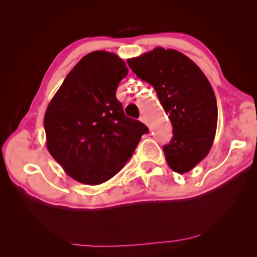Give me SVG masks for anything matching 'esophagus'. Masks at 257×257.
Here are the masks:
<instances>
[{"instance_id":"1","label":"esophagus","mask_w":257,"mask_h":257,"mask_svg":"<svg viewBox=\"0 0 257 257\" xmlns=\"http://www.w3.org/2000/svg\"><path fill=\"white\" fill-rule=\"evenodd\" d=\"M139 121H142V122H143V123H145V124H147V119L145 118V116H144V115H142V116H141V118H139Z\"/></svg>"}]
</instances>
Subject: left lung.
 <instances>
[{"mask_svg":"<svg viewBox=\"0 0 257 257\" xmlns=\"http://www.w3.org/2000/svg\"><path fill=\"white\" fill-rule=\"evenodd\" d=\"M127 63L154 87L172 123L173 137L163 146L168 165L180 175L190 171L215 137L217 105L210 81L188 56L172 49L155 47Z\"/></svg>","mask_w":257,"mask_h":257,"instance_id":"obj_1","label":"left lung"}]
</instances>
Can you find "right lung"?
Wrapping results in <instances>:
<instances>
[{
    "label": "right lung",
    "mask_w": 257,
    "mask_h": 257,
    "mask_svg": "<svg viewBox=\"0 0 257 257\" xmlns=\"http://www.w3.org/2000/svg\"><path fill=\"white\" fill-rule=\"evenodd\" d=\"M128 75L114 53L95 51L68 73L44 115L46 146L68 176L86 185L107 181L132 158L149 128L125 116L115 97Z\"/></svg>",
    "instance_id": "obj_1"
}]
</instances>
